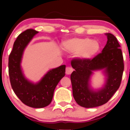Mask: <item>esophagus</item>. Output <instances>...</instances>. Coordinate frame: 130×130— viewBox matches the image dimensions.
<instances>
[{"label":"esophagus","instance_id":"esophagus-1","mask_svg":"<svg viewBox=\"0 0 130 130\" xmlns=\"http://www.w3.org/2000/svg\"><path fill=\"white\" fill-rule=\"evenodd\" d=\"M73 69H72L71 67H66V74L67 75H70L71 74L72 72H73Z\"/></svg>","mask_w":130,"mask_h":130}]
</instances>
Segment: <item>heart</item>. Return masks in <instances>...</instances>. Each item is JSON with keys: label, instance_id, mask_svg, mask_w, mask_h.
<instances>
[{"label": "heart", "instance_id": "obj_1", "mask_svg": "<svg viewBox=\"0 0 130 130\" xmlns=\"http://www.w3.org/2000/svg\"><path fill=\"white\" fill-rule=\"evenodd\" d=\"M62 46L66 50L76 53L78 58L87 60L95 57L101 49L98 41L91 40L88 38H75L63 42Z\"/></svg>", "mask_w": 130, "mask_h": 130}]
</instances>
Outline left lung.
Returning a JSON list of instances; mask_svg holds the SVG:
<instances>
[{"instance_id":"1","label":"left lung","mask_w":130,"mask_h":130,"mask_svg":"<svg viewBox=\"0 0 130 130\" xmlns=\"http://www.w3.org/2000/svg\"><path fill=\"white\" fill-rule=\"evenodd\" d=\"M107 41L101 53L92 60L76 58L71 61L74 71L70 75L73 96L76 103L86 108L106 104L119 89L124 70L123 57L116 38L106 33ZM103 70L106 77L101 88L91 87V77L93 72Z\"/></svg>"}]
</instances>
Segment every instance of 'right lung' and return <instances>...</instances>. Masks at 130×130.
<instances>
[{
  "mask_svg": "<svg viewBox=\"0 0 130 130\" xmlns=\"http://www.w3.org/2000/svg\"><path fill=\"white\" fill-rule=\"evenodd\" d=\"M38 32L32 29L26 30L17 38L9 57V75L15 95L26 105L34 108L48 106L53 99L56 86L65 75V65L50 70L37 83L25 77L21 69L25 48Z\"/></svg>",
  "mask_w": 130,
  "mask_h": 130,
  "instance_id": "obj_1",
  "label": "right lung"
}]
</instances>
